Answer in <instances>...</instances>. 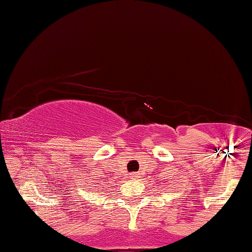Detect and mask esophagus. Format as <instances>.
I'll return each instance as SVG.
<instances>
[{"mask_svg": "<svg viewBox=\"0 0 252 252\" xmlns=\"http://www.w3.org/2000/svg\"><path fill=\"white\" fill-rule=\"evenodd\" d=\"M140 174L139 173H131L130 174V179H139Z\"/></svg>", "mask_w": 252, "mask_h": 252, "instance_id": "obj_1", "label": "esophagus"}]
</instances>
